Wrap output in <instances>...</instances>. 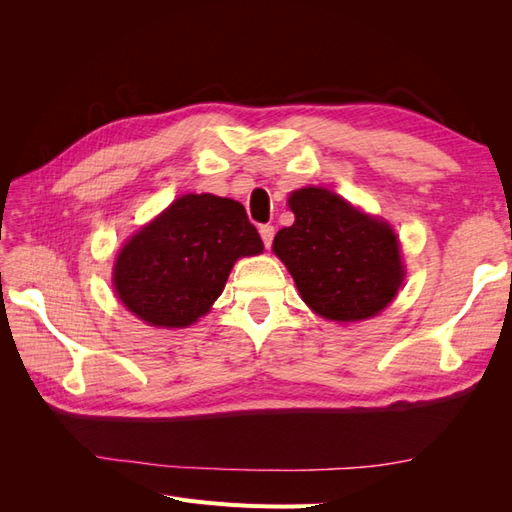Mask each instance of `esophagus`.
<instances>
[{
    "label": "esophagus",
    "instance_id": "obj_1",
    "mask_svg": "<svg viewBox=\"0 0 512 512\" xmlns=\"http://www.w3.org/2000/svg\"><path fill=\"white\" fill-rule=\"evenodd\" d=\"M273 235H275V228L271 224H262L260 226V237H262V243H265V247H271Z\"/></svg>",
    "mask_w": 512,
    "mask_h": 512
}]
</instances>
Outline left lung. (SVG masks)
<instances>
[{
  "label": "left lung",
  "mask_w": 512,
  "mask_h": 512,
  "mask_svg": "<svg viewBox=\"0 0 512 512\" xmlns=\"http://www.w3.org/2000/svg\"><path fill=\"white\" fill-rule=\"evenodd\" d=\"M288 207L294 224L277 232L273 252L316 314L365 320L397 297L406 271L389 222L324 188L292 192Z\"/></svg>",
  "instance_id": "obj_1"
}]
</instances>
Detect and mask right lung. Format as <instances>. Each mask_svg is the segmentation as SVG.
Returning <instances> with one entry per match:
<instances>
[{
  "label": "right lung",
  "instance_id": "obj_1",
  "mask_svg": "<svg viewBox=\"0 0 512 512\" xmlns=\"http://www.w3.org/2000/svg\"><path fill=\"white\" fill-rule=\"evenodd\" d=\"M262 252L245 207L213 194H183L121 247L113 286L151 327L183 329L205 316L241 256Z\"/></svg>",
  "mask_w": 512,
  "mask_h": 512
}]
</instances>
